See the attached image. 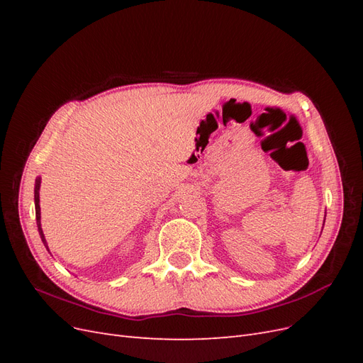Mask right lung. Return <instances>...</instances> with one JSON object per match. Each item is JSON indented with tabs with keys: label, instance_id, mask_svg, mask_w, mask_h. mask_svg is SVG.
Segmentation results:
<instances>
[{
	"label": "right lung",
	"instance_id": "obj_1",
	"mask_svg": "<svg viewBox=\"0 0 363 363\" xmlns=\"http://www.w3.org/2000/svg\"><path fill=\"white\" fill-rule=\"evenodd\" d=\"M39 191H40V177H38L36 179V182H35V208H36V223H38V232H39V235H40V239H42V242H43V245H45V248L48 250V252H50V248H48V242H47V239H45V235H43V232H42V224H40V204H39ZM51 255V252H50Z\"/></svg>",
	"mask_w": 363,
	"mask_h": 363
}]
</instances>
